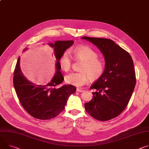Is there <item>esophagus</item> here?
<instances>
[{"label": "esophagus", "mask_w": 149, "mask_h": 149, "mask_svg": "<svg viewBox=\"0 0 149 149\" xmlns=\"http://www.w3.org/2000/svg\"><path fill=\"white\" fill-rule=\"evenodd\" d=\"M84 90L81 88H77V92H83Z\"/></svg>", "instance_id": "esophagus-1"}]
</instances>
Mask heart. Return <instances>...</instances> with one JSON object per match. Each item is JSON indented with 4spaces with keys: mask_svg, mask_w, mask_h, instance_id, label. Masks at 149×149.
<instances>
[{
    "mask_svg": "<svg viewBox=\"0 0 149 149\" xmlns=\"http://www.w3.org/2000/svg\"><path fill=\"white\" fill-rule=\"evenodd\" d=\"M76 59L84 61L81 72H72L65 77L67 84L76 87H81L89 81L99 79L104 71V63L98 58L97 53L87 46H78L74 50ZM61 68L65 71L70 70L72 66V57L69 51H65L59 59Z\"/></svg>",
    "mask_w": 149,
    "mask_h": 149,
    "instance_id": "heart-1",
    "label": "heart"
}]
</instances>
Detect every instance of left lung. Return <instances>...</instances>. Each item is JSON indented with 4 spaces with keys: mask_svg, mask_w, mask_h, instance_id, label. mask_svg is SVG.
<instances>
[{
    "mask_svg": "<svg viewBox=\"0 0 149 149\" xmlns=\"http://www.w3.org/2000/svg\"><path fill=\"white\" fill-rule=\"evenodd\" d=\"M101 51L105 60L102 76L90 88L93 97L84 104L92 117L101 121L112 119L125 109L136 83V72L131 55L112 40L103 38L83 37Z\"/></svg>",
    "mask_w": 149,
    "mask_h": 149,
    "instance_id": "left-lung-1",
    "label": "left lung"
}]
</instances>
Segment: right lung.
Returning a JSON list of instances; mask_svg holds the SVG:
<instances>
[{
	"label": "right lung",
	"mask_w": 149,
	"mask_h": 149,
	"mask_svg": "<svg viewBox=\"0 0 149 149\" xmlns=\"http://www.w3.org/2000/svg\"><path fill=\"white\" fill-rule=\"evenodd\" d=\"M73 44L72 40L49 44L53 49L56 58V73L50 82L43 85L35 84L24 75L19 66L20 57L18 58L13 74V86L22 106L33 117L42 120L56 117L64 110L70 95L75 92L76 87L72 85L57 87L64 79L60 71L59 58Z\"/></svg>",
	"instance_id": "obj_1"
}]
</instances>
